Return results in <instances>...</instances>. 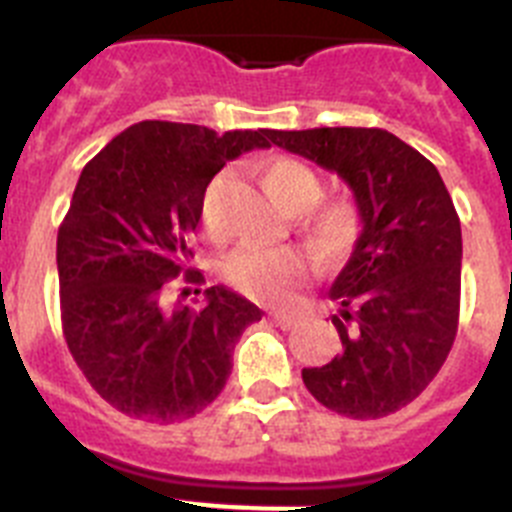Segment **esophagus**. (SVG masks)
Masks as SVG:
<instances>
[{
	"label": "esophagus",
	"mask_w": 512,
	"mask_h": 512,
	"mask_svg": "<svg viewBox=\"0 0 512 512\" xmlns=\"http://www.w3.org/2000/svg\"><path fill=\"white\" fill-rule=\"evenodd\" d=\"M271 318H274V323H277L279 328H292V325L297 323V315H292V312H284V310H274L271 312Z\"/></svg>",
	"instance_id": "obj_1"
}]
</instances>
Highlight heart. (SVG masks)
Segmentation results:
<instances>
[{
	"label": "heart",
	"mask_w": 512,
	"mask_h": 512,
	"mask_svg": "<svg viewBox=\"0 0 512 512\" xmlns=\"http://www.w3.org/2000/svg\"><path fill=\"white\" fill-rule=\"evenodd\" d=\"M261 184L271 202L287 215L308 210L300 220V235L312 256L336 266L351 256L364 230L356 202L346 197L318 202L323 182L318 171L300 158L277 156L261 166ZM223 274L233 287L256 300L277 302L305 277V261L289 248H238L225 259Z\"/></svg>",
	"instance_id": "heart-1"
}]
</instances>
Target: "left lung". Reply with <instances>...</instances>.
Listing matches in <instances>:
<instances>
[{
	"label": "left lung",
	"instance_id": "left-lung-1",
	"mask_svg": "<svg viewBox=\"0 0 512 512\" xmlns=\"http://www.w3.org/2000/svg\"><path fill=\"white\" fill-rule=\"evenodd\" d=\"M266 138L336 171L364 217L330 287L343 351L302 369V382L346 418L397 413L431 384L456 338L461 223L449 189L428 158L387 130H266Z\"/></svg>",
	"mask_w": 512,
	"mask_h": 512
}]
</instances>
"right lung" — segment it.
Masks as SVG:
<instances>
[{
  "label": "right lung",
  "mask_w": 512,
  "mask_h": 512,
  "mask_svg": "<svg viewBox=\"0 0 512 512\" xmlns=\"http://www.w3.org/2000/svg\"><path fill=\"white\" fill-rule=\"evenodd\" d=\"M253 148H269L266 130L143 120L81 171L56 243L63 338L97 395L130 418L202 413L228 382L243 330L264 315L223 284L197 310L164 305L179 274L202 282L187 261L207 184Z\"/></svg>",
  "instance_id": "obj_1"
}]
</instances>
